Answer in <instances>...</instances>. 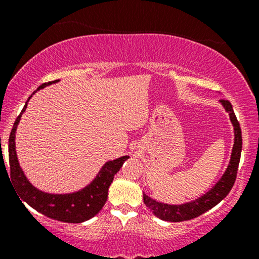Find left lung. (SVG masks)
<instances>
[{
	"instance_id": "1",
	"label": "left lung",
	"mask_w": 259,
	"mask_h": 259,
	"mask_svg": "<svg viewBox=\"0 0 259 259\" xmlns=\"http://www.w3.org/2000/svg\"><path fill=\"white\" fill-rule=\"evenodd\" d=\"M221 102L224 106L225 111L230 115V120L234 125L235 130V141L233 147V153H231V159L229 163L228 169L225 170L222 179L215 184V186L212 190L203 195L197 200L189 202L185 204H179V206H173V204L160 203L148 197L144 194V202L148 209L153 213L157 218L167 222H184L194 219L196 217H200L204 212L209 210L215 204H218L223 198L227 197V195L233 189L235 180H236L237 168H239L240 157H241V148H242V136H241V127L235 115L233 106L228 100H221Z\"/></svg>"
}]
</instances>
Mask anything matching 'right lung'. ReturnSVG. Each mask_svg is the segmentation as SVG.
<instances>
[{
    "mask_svg": "<svg viewBox=\"0 0 259 259\" xmlns=\"http://www.w3.org/2000/svg\"><path fill=\"white\" fill-rule=\"evenodd\" d=\"M57 81L58 80L45 82V84L38 86L37 90L44 89L47 85L55 84ZM28 101H26L22 113L25 111ZM22 113L18 115L16 121H14L10 140H8L11 180L16 191L19 194L20 200L26 202L29 206L36 209L37 212L42 213L44 215L59 222L82 223L91 219L105 206L107 197H108V189L111 186L113 178L119 171L123 163L129 158V156H124L118 159L107 162L100 170V173L97 174V177L95 178V180L90 185L82 189L81 191L68 195L46 194V192L40 191L29 183V180L23 173L22 168L19 167V163H18L14 139H16L17 125L19 123L20 117H22Z\"/></svg>",
    "mask_w": 259,
    "mask_h": 259,
    "instance_id": "1",
    "label": "right lung"
}]
</instances>
